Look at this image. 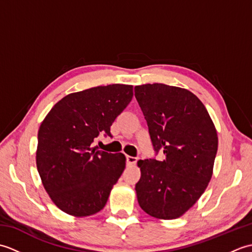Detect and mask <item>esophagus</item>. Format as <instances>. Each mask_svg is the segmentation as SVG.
<instances>
[{
  "label": "esophagus",
  "instance_id": "esophagus-1",
  "mask_svg": "<svg viewBox=\"0 0 252 252\" xmlns=\"http://www.w3.org/2000/svg\"><path fill=\"white\" fill-rule=\"evenodd\" d=\"M137 161L136 157H132V156H126V164L127 165H133L135 164Z\"/></svg>",
  "mask_w": 252,
  "mask_h": 252
}]
</instances>
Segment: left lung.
Segmentation results:
<instances>
[{
    "label": "left lung",
    "mask_w": 252,
    "mask_h": 252,
    "mask_svg": "<svg viewBox=\"0 0 252 252\" xmlns=\"http://www.w3.org/2000/svg\"><path fill=\"white\" fill-rule=\"evenodd\" d=\"M156 155L140 160L137 201L147 215L172 220L199 199L211 180L218 152L215 125L200 99L185 89L162 83L135 87Z\"/></svg>",
    "instance_id": "left-lung-1"
}]
</instances>
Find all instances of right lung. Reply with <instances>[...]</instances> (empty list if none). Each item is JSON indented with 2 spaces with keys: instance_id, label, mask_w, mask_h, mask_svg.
<instances>
[{
  "instance_id": "add662e5",
  "label": "right lung",
  "mask_w": 252,
  "mask_h": 252,
  "mask_svg": "<svg viewBox=\"0 0 252 252\" xmlns=\"http://www.w3.org/2000/svg\"><path fill=\"white\" fill-rule=\"evenodd\" d=\"M132 97V85L91 88L65 96L41 123L36 168L62 211L88 217L105 207L126 168V157L93 146L100 134L112 136V122Z\"/></svg>"
}]
</instances>
